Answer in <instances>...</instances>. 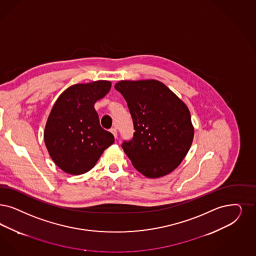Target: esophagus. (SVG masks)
Here are the masks:
<instances>
[{"instance_id": "esophagus-1", "label": "esophagus", "mask_w": 256, "mask_h": 256, "mask_svg": "<svg viewBox=\"0 0 256 256\" xmlns=\"http://www.w3.org/2000/svg\"><path fill=\"white\" fill-rule=\"evenodd\" d=\"M111 132L114 134V138H116V136H118V131H116V128H112V129H111Z\"/></svg>"}]
</instances>
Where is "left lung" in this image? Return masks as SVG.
Returning <instances> with one entry per match:
<instances>
[{
    "mask_svg": "<svg viewBox=\"0 0 256 256\" xmlns=\"http://www.w3.org/2000/svg\"><path fill=\"white\" fill-rule=\"evenodd\" d=\"M134 124V136L122 145L132 166L149 178L178 167L189 152L194 127L187 105L158 80H120Z\"/></svg>",
    "mask_w": 256,
    "mask_h": 256,
    "instance_id": "left-lung-1",
    "label": "left lung"
}]
</instances>
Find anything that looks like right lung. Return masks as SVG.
<instances>
[{"instance_id": "obj_1", "label": "right lung", "mask_w": 256, "mask_h": 256, "mask_svg": "<svg viewBox=\"0 0 256 256\" xmlns=\"http://www.w3.org/2000/svg\"><path fill=\"white\" fill-rule=\"evenodd\" d=\"M108 80L70 86L58 98L44 129L48 152L58 168L70 174L91 170L114 136L100 124L96 102L111 89Z\"/></svg>"}]
</instances>
